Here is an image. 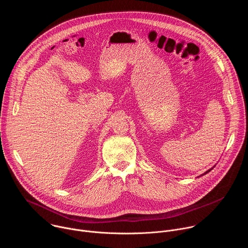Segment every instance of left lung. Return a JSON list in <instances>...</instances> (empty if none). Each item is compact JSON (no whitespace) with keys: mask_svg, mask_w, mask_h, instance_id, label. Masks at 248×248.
I'll return each instance as SVG.
<instances>
[{"mask_svg":"<svg viewBox=\"0 0 248 248\" xmlns=\"http://www.w3.org/2000/svg\"><path fill=\"white\" fill-rule=\"evenodd\" d=\"M211 170H212V169H211ZM208 170V171H210V170ZM208 171H206V172H205V173H207V172H208Z\"/></svg>","mask_w":248,"mask_h":248,"instance_id":"obj_1","label":"left lung"}]
</instances>
